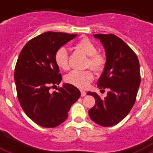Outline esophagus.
<instances>
[{"label": "esophagus", "mask_w": 153, "mask_h": 153, "mask_svg": "<svg viewBox=\"0 0 153 153\" xmlns=\"http://www.w3.org/2000/svg\"><path fill=\"white\" fill-rule=\"evenodd\" d=\"M86 95V91H81V96L82 97H85Z\"/></svg>", "instance_id": "esophagus-1"}]
</instances>
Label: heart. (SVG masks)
<instances>
[{
  "mask_svg": "<svg viewBox=\"0 0 153 153\" xmlns=\"http://www.w3.org/2000/svg\"><path fill=\"white\" fill-rule=\"evenodd\" d=\"M79 49L89 56L86 61V67H90L95 72H100L104 69L105 64V59L102 55L98 53V48L89 39H82L75 46ZM55 60L56 64L59 68L62 70H68V52L66 48L61 47L58 49L55 55ZM94 75L92 72L89 70L86 71H73L65 76V81L67 83L76 86L78 88L85 89L90 85L93 80Z\"/></svg>",
  "mask_w": 153,
  "mask_h": 153,
  "instance_id": "b5f03b06",
  "label": "heart"
}]
</instances>
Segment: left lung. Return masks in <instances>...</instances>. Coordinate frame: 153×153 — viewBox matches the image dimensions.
<instances>
[{"instance_id":"obj_1","label":"left lung","mask_w":153,"mask_h":153,"mask_svg":"<svg viewBox=\"0 0 153 153\" xmlns=\"http://www.w3.org/2000/svg\"><path fill=\"white\" fill-rule=\"evenodd\" d=\"M94 36L103 45L106 57L98 87L109 91L104 98L95 92L87 93L96 99L94 106L89 110V116L98 125L109 127L123 120L135 103L140 84V64L134 51L117 36L113 34Z\"/></svg>"}]
</instances>
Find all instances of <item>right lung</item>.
Returning a JSON list of instances; mask_svg holds the SVG:
<instances>
[{
	"label": "right lung",
	"instance_id": "right-lung-1",
	"mask_svg": "<svg viewBox=\"0 0 153 153\" xmlns=\"http://www.w3.org/2000/svg\"><path fill=\"white\" fill-rule=\"evenodd\" d=\"M76 36L44 32L27 42L19 55L14 73L18 99L27 116L42 127L54 128L62 123L81 95L69 83L58 91H50L62 81L55 52Z\"/></svg>",
	"mask_w": 153,
	"mask_h": 153
}]
</instances>
